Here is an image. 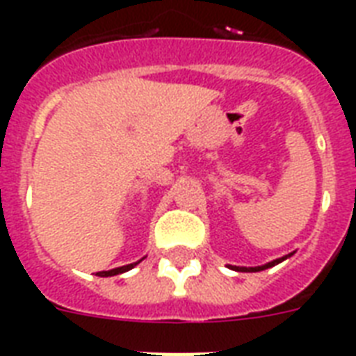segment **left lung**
Listing matches in <instances>:
<instances>
[{
    "label": "left lung",
    "instance_id": "obj_1",
    "mask_svg": "<svg viewBox=\"0 0 356 356\" xmlns=\"http://www.w3.org/2000/svg\"><path fill=\"white\" fill-rule=\"evenodd\" d=\"M293 253H288L284 254V257H281V259H275V260H271V262H268V264H262V266H254V268H245V266H229L231 270L234 271H243V273H254V271H262V270H268V268H273V266L277 264H281L282 260H286L290 259Z\"/></svg>",
    "mask_w": 356,
    "mask_h": 356
}]
</instances>
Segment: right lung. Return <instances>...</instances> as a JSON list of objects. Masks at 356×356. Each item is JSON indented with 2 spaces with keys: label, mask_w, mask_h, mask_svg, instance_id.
Here are the masks:
<instances>
[{
  "label": "right lung",
  "mask_w": 356,
  "mask_h": 356,
  "mask_svg": "<svg viewBox=\"0 0 356 356\" xmlns=\"http://www.w3.org/2000/svg\"><path fill=\"white\" fill-rule=\"evenodd\" d=\"M144 259H145V257H144ZM144 259L136 260V262H133V264H127V266H120V268H114V270H108V271H97L96 275H97V277H113V275H118V273H125V271L133 270L134 266H136V264H140V262H142V260H144Z\"/></svg>",
  "instance_id": "obj_1"
}]
</instances>
